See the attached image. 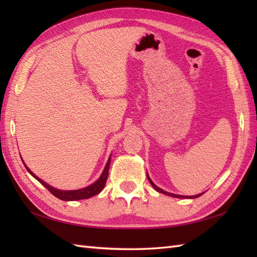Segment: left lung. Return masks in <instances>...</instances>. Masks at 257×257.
Returning a JSON list of instances; mask_svg holds the SVG:
<instances>
[{
    "label": "left lung",
    "instance_id": "8db88e82",
    "mask_svg": "<svg viewBox=\"0 0 257 257\" xmlns=\"http://www.w3.org/2000/svg\"><path fill=\"white\" fill-rule=\"evenodd\" d=\"M147 177H148L149 182L151 183V185H152V187H154V189H155L156 191H158V192H160V193L166 194V195H170V196H172V198H181V199H195V198H199V196H201L202 194H203V193H200V194H196V195H191V196H188V195H180V194H174V193L167 192V191H163L162 189L158 188L157 185H156L154 182H152V180H151V179H150V177L148 176V173H147Z\"/></svg>",
    "mask_w": 257,
    "mask_h": 257
}]
</instances>
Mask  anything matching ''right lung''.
Listing matches in <instances>:
<instances>
[{
  "instance_id": "obj_1",
  "label": "right lung",
  "mask_w": 257,
  "mask_h": 257,
  "mask_svg": "<svg viewBox=\"0 0 257 257\" xmlns=\"http://www.w3.org/2000/svg\"><path fill=\"white\" fill-rule=\"evenodd\" d=\"M110 160L111 158L109 157L108 158V161L105 166V169H103V171L101 173V176L98 178V180L96 182H94L92 184L88 185V187L83 188V189H78V190H59L52 187L48 183H46L45 181H43L42 179H40L38 177H36L34 173H33L27 166L24 163V166L26 168V170L29 171L33 177H34L38 182H41L44 187L50 191V192L55 195L56 198H58L59 200H63V201H77V200H84V199H89L91 196H94L96 194H98L99 192H101V190L103 189L107 181V178H108V172H109V166H110ZM23 161V160H22Z\"/></svg>"
}]
</instances>
